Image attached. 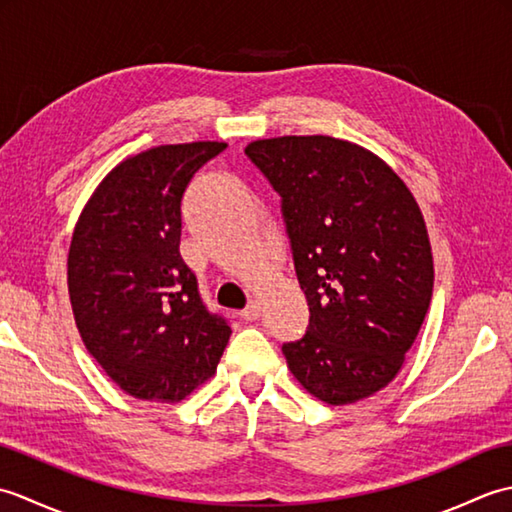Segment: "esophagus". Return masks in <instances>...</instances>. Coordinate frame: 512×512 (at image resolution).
Instances as JSON below:
<instances>
[{"label":"esophagus","mask_w":512,"mask_h":512,"mask_svg":"<svg viewBox=\"0 0 512 512\" xmlns=\"http://www.w3.org/2000/svg\"><path fill=\"white\" fill-rule=\"evenodd\" d=\"M259 314H262V308H259L257 301H250L248 306L239 312V317H242V321H257Z\"/></svg>","instance_id":"esophagus-1"}]
</instances>
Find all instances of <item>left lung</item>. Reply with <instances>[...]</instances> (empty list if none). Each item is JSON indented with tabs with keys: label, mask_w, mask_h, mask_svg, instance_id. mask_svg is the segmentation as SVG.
I'll return each instance as SVG.
<instances>
[{
	"label": "left lung",
	"mask_w": 512,
	"mask_h": 512,
	"mask_svg": "<svg viewBox=\"0 0 512 512\" xmlns=\"http://www.w3.org/2000/svg\"><path fill=\"white\" fill-rule=\"evenodd\" d=\"M246 158L279 195L310 323L281 345L312 396L347 405L383 389L416 341L433 257L416 200L367 149L330 136L255 140Z\"/></svg>",
	"instance_id": "obj_1"
}]
</instances>
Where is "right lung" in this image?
<instances>
[{
	"label": "right lung",
	"mask_w": 512,
	"mask_h": 512,
	"mask_svg": "<svg viewBox=\"0 0 512 512\" xmlns=\"http://www.w3.org/2000/svg\"><path fill=\"white\" fill-rule=\"evenodd\" d=\"M226 143L160 145L121 162L74 228L76 328L105 374L143 400L178 402L215 374L231 325L180 257L182 195Z\"/></svg>",
	"instance_id": "add662e5"
}]
</instances>
